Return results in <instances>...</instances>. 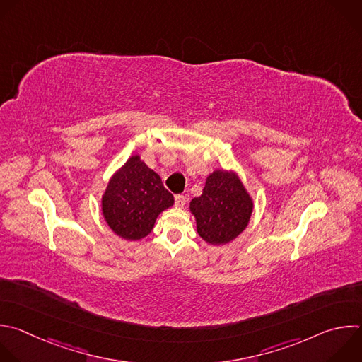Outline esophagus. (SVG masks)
I'll use <instances>...</instances> for the list:
<instances>
[{
    "label": "esophagus",
    "mask_w": 362,
    "mask_h": 362,
    "mask_svg": "<svg viewBox=\"0 0 362 362\" xmlns=\"http://www.w3.org/2000/svg\"><path fill=\"white\" fill-rule=\"evenodd\" d=\"M175 204H176L177 207H185V204H186V197L182 196V194L175 196Z\"/></svg>",
    "instance_id": "esophagus-1"
}]
</instances>
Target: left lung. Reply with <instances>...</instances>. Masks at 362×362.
<instances>
[{
	"label": "left lung",
	"instance_id": "8db88e82",
	"mask_svg": "<svg viewBox=\"0 0 362 362\" xmlns=\"http://www.w3.org/2000/svg\"><path fill=\"white\" fill-rule=\"evenodd\" d=\"M199 235L209 245H226L242 233L250 220L253 200L234 172L214 170L203 193L190 202Z\"/></svg>",
	"mask_w": 362,
	"mask_h": 362
}]
</instances>
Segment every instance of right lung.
Segmentation results:
<instances>
[{
    "mask_svg": "<svg viewBox=\"0 0 362 362\" xmlns=\"http://www.w3.org/2000/svg\"><path fill=\"white\" fill-rule=\"evenodd\" d=\"M160 176L134 155L109 180L102 196V214L115 234L125 240L146 237L158 216L173 206Z\"/></svg>",
    "mask_w": 362,
    "mask_h": 362,
    "instance_id": "1",
    "label": "right lung"
}]
</instances>
